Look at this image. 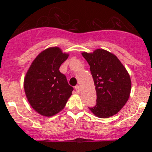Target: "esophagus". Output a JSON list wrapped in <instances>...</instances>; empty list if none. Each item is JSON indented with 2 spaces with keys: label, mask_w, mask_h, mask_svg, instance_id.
Segmentation results:
<instances>
[{
  "label": "esophagus",
  "mask_w": 152,
  "mask_h": 152,
  "mask_svg": "<svg viewBox=\"0 0 152 152\" xmlns=\"http://www.w3.org/2000/svg\"><path fill=\"white\" fill-rule=\"evenodd\" d=\"M75 88H76V91H77V93H79L80 89H81V88H80V86H78V85H77V86L75 87Z\"/></svg>",
  "instance_id": "1"
}]
</instances>
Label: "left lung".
Returning a JSON list of instances; mask_svg holds the SVG:
<instances>
[{
	"label": "left lung",
	"instance_id": "obj_1",
	"mask_svg": "<svg viewBox=\"0 0 152 152\" xmlns=\"http://www.w3.org/2000/svg\"><path fill=\"white\" fill-rule=\"evenodd\" d=\"M81 54L89 64L96 91V104L88 109L99 118L114 116L129 98V74L117 57L107 50L96 49Z\"/></svg>",
	"mask_w": 152,
	"mask_h": 152
}]
</instances>
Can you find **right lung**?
I'll return each instance as SVG.
<instances>
[{"instance_id":"add662e5","label":"right lung","mask_w":152,"mask_h":152,"mask_svg":"<svg viewBox=\"0 0 152 152\" xmlns=\"http://www.w3.org/2000/svg\"><path fill=\"white\" fill-rule=\"evenodd\" d=\"M58 47L43 50L32 62L24 78L28 101L36 112L52 116L65 107L74 88L59 68L69 57Z\"/></svg>"}]
</instances>
